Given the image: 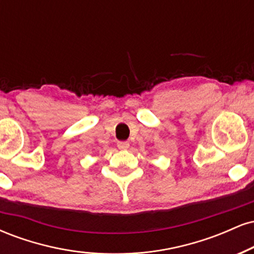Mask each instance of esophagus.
<instances>
[{
	"label": "esophagus",
	"mask_w": 254,
	"mask_h": 254,
	"mask_svg": "<svg viewBox=\"0 0 254 254\" xmlns=\"http://www.w3.org/2000/svg\"><path fill=\"white\" fill-rule=\"evenodd\" d=\"M117 147L119 148V149H129V147H130V144H129V142L127 141H121V142H118L117 143Z\"/></svg>",
	"instance_id": "1"
}]
</instances>
